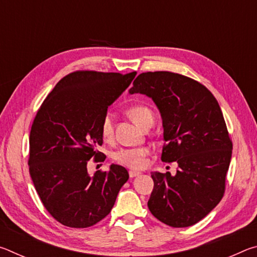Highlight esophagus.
Wrapping results in <instances>:
<instances>
[{
  "label": "esophagus",
  "instance_id": "34e87169",
  "mask_svg": "<svg viewBox=\"0 0 257 257\" xmlns=\"http://www.w3.org/2000/svg\"><path fill=\"white\" fill-rule=\"evenodd\" d=\"M139 175H141V172H138V171H134V170L129 171V177L130 178H135V177H137Z\"/></svg>",
  "mask_w": 257,
  "mask_h": 257
}]
</instances>
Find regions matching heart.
Here are the masks:
<instances>
[{
	"label": "heart",
	"instance_id": "b5f03b06",
	"mask_svg": "<svg viewBox=\"0 0 257 257\" xmlns=\"http://www.w3.org/2000/svg\"><path fill=\"white\" fill-rule=\"evenodd\" d=\"M127 114L141 128L154 121L153 112L149 106L143 105V104H136V105L130 106L127 110ZM101 135L105 141H108L113 136V122L110 114H106L102 120ZM149 154L150 150L146 149V147H137V149L122 147V149L116 150L112 154V158L118 163L124 165V167L134 169V170H141V169L145 168V165L147 164Z\"/></svg>",
	"mask_w": 257,
	"mask_h": 257
}]
</instances>
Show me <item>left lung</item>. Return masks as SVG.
<instances>
[{"mask_svg":"<svg viewBox=\"0 0 257 257\" xmlns=\"http://www.w3.org/2000/svg\"><path fill=\"white\" fill-rule=\"evenodd\" d=\"M129 94H144L162 118L161 160L177 162L175 176L152 172L154 188L147 203L161 222L190 227L223 197L232 143L219 103L205 86L179 73L143 72Z\"/></svg>","mask_w":257,"mask_h":257,"instance_id":"obj_1","label":"left lung"}]
</instances>
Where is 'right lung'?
I'll use <instances>...</instances> for the list:
<instances>
[{
	"instance_id": "1",
	"label": "right lung",
	"mask_w": 257,
	"mask_h": 257,
	"mask_svg": "<svg viewBox=\"0 0 257 257\" xmlns=\"http://www.w3.org/2000/svg\"><path fill=\"white\" fill-rule=\"evenodd\" d=\"M136 71H76L63 77L37 111L29 137V172L43 205L70 228L96 224L111 212L129 173L87 172V163L104 161L101 123L107 107L132 84Z\"/></svg>"
}]
</instances>
